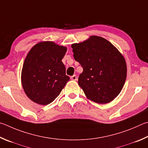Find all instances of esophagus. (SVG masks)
<instances>
[{"label": "esophagus", "instance_id": "obj_1", "mask_svg": "<svg viewBox=\"0 0 148 148\" xmlns=\"http://www.w3.org/2000/svg\"><path fill=\"white\" fill-rule=\"evenodd\" d=\"M71 80H72V81H77V76L75 75H73V76H71Z\"/></svg>", "mask_w": 148, "mask_h": 148}]
</instances>
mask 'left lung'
Listing matches in <instances>:
<instances>
[{
	"label": "left lung",
	"mask_w": 148,
	"mask_h": 148,
	"mask_svg": "<svg viewBox=\"0 0 148 148\" xmlns=\"http://www.w3.org/2000/svg\"><path fill=\"white\" fill-rule=\"evenodd\" d=\"M73 56L83 68L78 83L88 99L99 104L112 101L121 92L127 77L125 58L110 41L91 36L71 45Z\"/></svg>",
	"instance_id": "left-lung-1"
}]
</instances>
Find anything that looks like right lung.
Instances as JSON below:
<instances>
[{"label": "right lung", "mask_w": 148, "mask_h": 148, "mask_svg": "<svg viewBox=\"0 0 148 148\" xmlns=\"http://www.w3.org/2000/svg\"><path fill=\"white\" fill-rule=\"evenodd\" d=\"M66 47L40 41L30 49L21 71V84L27 97L39 105L53 101L69 81L62 62Z\"/></svg>", "instance_id": "add662e5"}]
</instances>
